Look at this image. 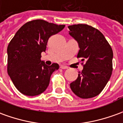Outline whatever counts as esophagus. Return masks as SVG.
I'll list each match as a JSON object with an SVG mask.
<instances>
[{
    "label": "esophagus",
    "mask_w": 123,
    "mask_h": 123,
    "mask_svg": "<svg viewBox=\"0 0 123 123\" xmlns=\"http://www.w3.org/2000/svg\"><path fill=\"white\" fill-rule=\"evenodd\" d=\"M60 68H61V69H63V70H65V69H68V66H66L61 65V66H60Z\"/></svg>",
    "instance_id": "1"
}]
</instances>
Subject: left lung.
<instances>
[{"label": "left lung", "instance_id": "8db88e82", "mask_svg": "<svg viewBox=\"0 0 123 123\" xmlns=\"http://www.w3.org/2000/svg\"><path fill=\"white\" fill-rule=\"evenodd\" d=\"M69 33L80 47L77 57L82 58L83 70L70 84L73 92L81 98L98 95L105 87L112 72L113 52L100 31L86 24L68 26Z\"/></svg>", "mask_w": 123, "mask_h": 123}]
</instances>
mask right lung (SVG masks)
Listing matches in <instances>:
<instances>
[{"label": "right lung", "instance_id": "obj_1", "mask_svg": "<svg viewBox=\"0 0 123 123\" xmlns=\"http://www.w3.org/2000/svg\"><path fill=\"white\" fill-rule=\"evenodd\" d=\"M65 27L37 19L23 25L8 44L7 72L19 92L26 96H37L49 84L50 77L57 63L47 66L41 61V53L46 50L47 41Z\"/></svg>", "mask_w": 123, "mask_h": 123}]
</instances>
